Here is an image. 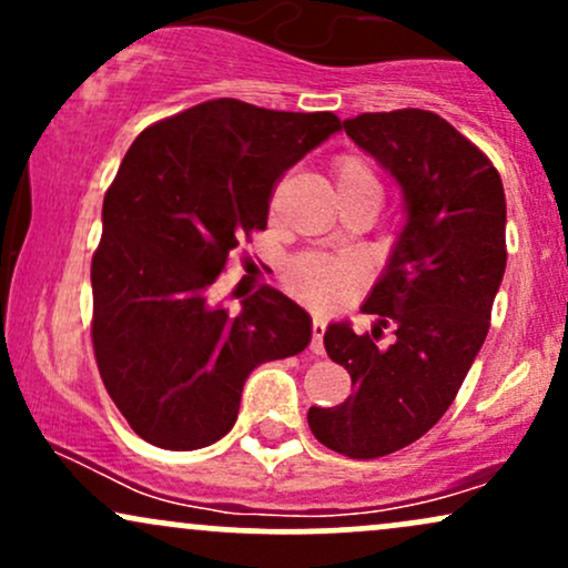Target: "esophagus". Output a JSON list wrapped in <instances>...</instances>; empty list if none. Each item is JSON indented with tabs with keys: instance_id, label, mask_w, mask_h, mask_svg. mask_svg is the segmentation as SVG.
I'll return each mask as SVG.
<instances>
[{
	"instance_id": "esophagus-1",
	"label": "esophagus",
	"mask_w": 568,
	"mask_h": 568,
	"mask_svg": "<svg viewBox=\"0 0 568 568\" xmlns=\"http://www.w3.org/2000/svg\"><path fill=\"white\" fill-rule=\"evenodd\" d=\"M323 336H325V321H323V317L315 315V321H312V342H310V349L315 352V355H323V352H325Z\"/></svg>"
}]
</instances>
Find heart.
I'll list each match as a JSON object with an SVG mask.
<instances>
[{"label":"heart","instance_id":"b5f03b06","mask_svg":"<svg viewBox=\"0 0 568 568\" xmlns=\"http://www.w3.org/2000/svg\"><path fill=\"white\" fill-rule=\"evenodd\" d=\"M338 194L342 192H376L382 194L379 179H376L374 168L368 165V160L357 158V154H344L336 160L334 168ZM357 266L349 258H336V256H302L296 262H291L288 277L291 288L302 293L310 302L325 304L334 302L338 293L344 291V285L355 277Z\"/></svg>","mask_w":568,"mask_h":568}]
</instances>
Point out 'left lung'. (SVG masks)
Wrapping results in <instances>:
<instances>
[{
    "label": "left lung",
    "instance_id": "obj_1",
    "mask_svg": "<svg viewBox=\"0 0 568 568\" xmlns=\"http://www.w3.org/2000/svg\"><path fill=\"white\" fill-rule=\"evenodd\" d=\"M344 130L400 186L403 226L363 304L379 315L374 331L355 334L349 321L325 328V349L349 371L352 395L336 408L312 406L306 422L323 446L374 459L446 414L484 347L507 264V205L497 168L438 114H361ZM387 320L396 342L379 348Z\"/></svg>",
    "mask_w": 568,
    "mask_h": 568
}]
</instances>
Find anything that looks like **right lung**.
Instances as JSON below:
<instances>
[{"label":"right lung","mask_w":568,"mask_h":568,"mask_svg":"<svg viewBox=\"0 0 568 568\" xmlns=\"http://www.w3.org/2000/svg\"><path fill=\"white\" fill-rule=\"evenodd\" d=\"M342 130L331 112L219 98L146 128L103 197L93 256L98 371L135 435L171 452L224 438L251 371L298 355L312 317L275 288L211 302L243 234L266 230L275 181Z\"/></svg>","instance_id":"add662e5"}]
</instances>
